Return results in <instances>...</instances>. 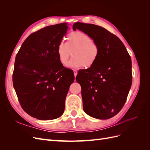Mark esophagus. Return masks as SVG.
I'll list each match as a JSON object with an SVG mask.
<instances>
[{
  "label": "esophagus",
  "mask_w": 150,
  "mask_h": 150,
  "mask_svg": "<svg viewBox=\"0 0 150 150\" xmlns=\"http://www.w3.org/2000/svg\"><path fill=\"white\" fill-rule=\"evenodd\" d=\"M73 72H74V76L76 77V75L78 74V72H77V71H76V70H75V69H74V70H73Z\"/></svg>",
  "instance_id": "obj_1"
}]
</instances>
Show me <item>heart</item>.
I'll return each instance as SVG.
<instances>
[{"mask_svg": "<svg viewBox=\"0 0 150 150\" xmlns=\"http://www.w3.org/2000/svg\"><path fill=\"white\" fill-rule=\"evenodd\" d=\"M66 44L61 42L57 47L59 61L66 66L71 56L69 66L74 68L91 67L96 62L99 53L98 44L89 35L82 32H72L67 36Z\"/></svg>", "mask_w": 150, "mask_h": 150, "instance_id": "1", "label": "heart"}]
</instances>
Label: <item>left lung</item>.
I'll use <instances>...</instances> for the list:
<instances>
[{
    "label": "left lung",
    "mask_w": 150,
    "mask_h": 150,
    "mask_svg": "<svg viewBox=\"0 0 150 150\" xmlns=\"http://www.w3.org/2000/svg\"><path fill=\"white\" fill-rule=\"evenodd\" d=\"M72 29L89 35L99 48L94 65L78 71L76 78L83 110L94 118H111L123 107L132 84L131 57L121 40L101 26L76 22Z\"/></svg>",
    "instance_id": "8db88e82"
}]
</instances>
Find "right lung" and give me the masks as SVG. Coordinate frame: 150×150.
<instances>
[{"instance_id": "obj_1", "label": "right lung", "mask_w": 150, "mask_h": 150, "mask_svg": "<svg viewBox=\"0 0 150 150\" xmlns=\"http://www.w3.org/2000/svg\"><path fill=\"white\" fill-rule=\"evenodd\" d=\"M67 23L49 25L29 35L17 52L13 86L22 108L40 120L59 117L74 82L73 71L59 61L57 47L68 29Z\"/></svg>"}]
</instances>
